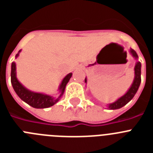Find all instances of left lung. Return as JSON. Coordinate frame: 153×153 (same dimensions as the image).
<instances>
[{"instance_id":"8db88e82","label":"left lung","mask_w":153,"mask_h":153,"mask_svg":"<svg viewBox=\"0 0 153 153\" xmlns=\"http://www.w3.org/2000/svg\"><path fill=\"white\" fill-rule=\"evenodd\" d=\"M129 52L132 54V56L137 60L138 59V55L136 53V51L134 50L130 49ZM134 71H135V76L133 82H132V85H131L130 88L129 90L124 94L123 96L119 98L115 102H112V103L108 104V107L109 109H117L120 108H122L126 104H127L129 101L133 98L135 95H136V92H137L138 89L140 87V83H141V63L140 61H137L136 63V66L134 67ZM86 78H85V83H86Z\"/></svg>"}]
</instances>
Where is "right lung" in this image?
Returning a JSON list of instances; mask_svg holds the SVG:
<instances>
[{"mask_svg":"<svg viewBox=\"0 0 153 153\" xmlns=\"http://www.w3.org/2000/svg\"><path fill=\"white\" fill-rule=\"evenodd\" d=\"M21 51V50L19 51V52L16 54V58L19 56V53H20ZM72 75V73H70L63 79L60 85V87L58 89L60 94L57 98H54V97H51L50 95H47V94H44V93H35V92L30 91V90H27L26 87H24L19 82V80L17 78V75H16V63L14 62L11 63L10 80H11V84L13 90H14L15 93L17 94V96L23 101L27 102L28 105H30V106H31L33 108L44 109V108H48L53 106L55 103H56L58 101L60 100V97L63 96V93H64L66 86H67V83L69 82Z\"/></svg>","mask_w":153,"mask_h":153,"instance_id":"add662e5","label":"right lung"}]
</instances>
